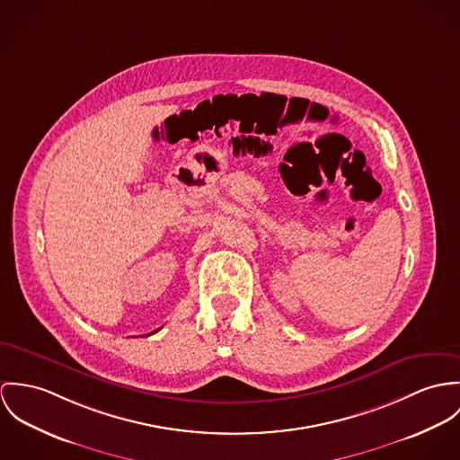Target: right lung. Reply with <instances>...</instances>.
<instances>
[{
    "mask_svg": "<svg viewBox=\"0 0 460 460\" xmlns=\"http://www.w3.org/2000/svg\"><path fill=\"white\" fill-rule=\"evenodd\" d=\"M155 332H156V330H155ZM155 332H152V333H155ZM152 333H150V335H152Z\"/></svg>",
    "mask_w": 460,
    "mask_h": 460,
    "instance_id": "1",
    "label": "right lung"
}]
</instances>
